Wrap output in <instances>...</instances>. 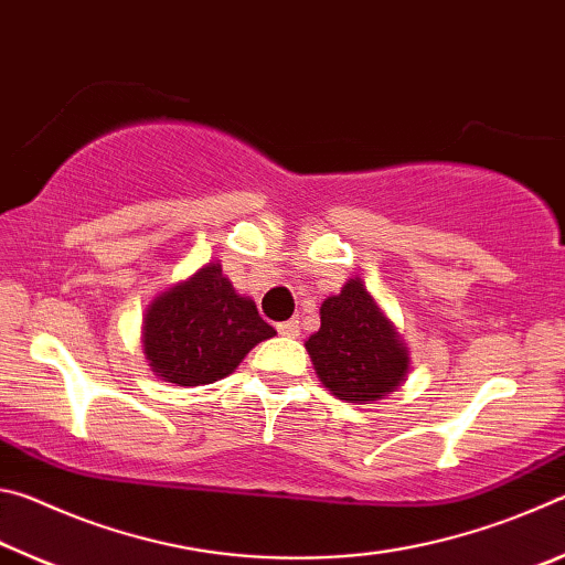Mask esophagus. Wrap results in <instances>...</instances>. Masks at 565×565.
<instances>
[{
	"label": "esophagus",
	"instance_id": "1",
	"mask_svg": "<svg viewBox=\"0 0 565 565\" xmlns=\"http://www.w3.org/2000/svg\"><path fill=\"white\" fill-rule=\"evenodd\" d=\"M299 319H289V321H281L276 323V331L281 333V337H289V339H296L299 337Z\"/></svg>",
	"mask_w": 565,
	"mask_h": 565
}]
</instances>
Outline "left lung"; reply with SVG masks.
<instances>
[{
  "instance_id": "obj_1",
  "label": "left lung",
  "mask_w": 565,
  "mask_h": 565,
  "mask_svg": "<svg viewBox=\"0 0 565 565\" xmlns=\"http://www.w3.org/2000/svg\"><path fill=\"white\" fill-rule=\"evenodd\" d=\"M317 376L347 404H374L408 374V349L361 279L321 303V329L306 341Z\"/></svg>"
}]
</instances>
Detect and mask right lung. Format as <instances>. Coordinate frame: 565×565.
Wrapping results in <instances>:
<instances>
[{"mask_svg":"<svg viewBox=\"0 0 565 565\" xmlns=\"http://www.w3.org/2000/svg\"><path fill=\"white\" fill-rule=\"evenodd\" d=\"M274 333L256 303L236 294L222 264L212 262L151 301L141 341L159 379L202 386L234 374L246 353Z\"/></svg>","mask_w":565,"mask_h":565,"instance_id":"add662e5","label":"right lung"}]
</instances>
